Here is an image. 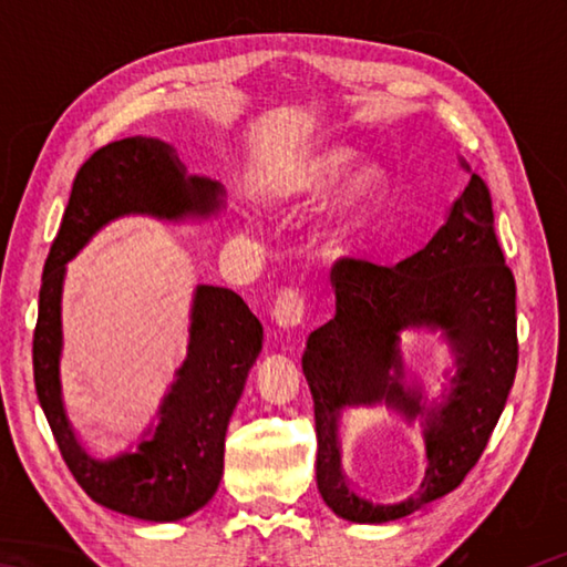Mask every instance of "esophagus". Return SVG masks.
I'll return each instance as SVG.
<instances>
[{
	"label": "esophagus",
	"instance_id": "obj_1",
	"mask_svg": "<svg viewBox=\"0 0 567 567\" xmlns=\"http://www.w3.org/2000/svg\"><path fill=\"white\" fill-rule=\"evenodd\" d=\"M305 297L295 287H287L280 295H277V302L272 307V317L275 323L280 327L282 331H292L297 327H302V319H305Z\"/></svg>",
	"mask_w": 567,
	"mask_h": 567
}]
</instances>
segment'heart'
<instances>
[{
  "mask_svg": "<svg viewBox=\"0 0 567 567\" xmlns=\"http://www.w3.org/2000/svg\"><path fill=\"white\" fill-rule=\"evenodd\" d=\"M355 151L346 146H323L277 165L262 185V202L270 209H290L315 202L341 185L355 167ZM351 175V174H350ZM352 176V175H351ZM388 197V171L368 161L348 178L341 197L336 199L321 228L323 252L339 256L365 234Z\"/></svg>",
  "mask_w": 567,
  "mask_h": 567,
  "instance_id": "1",
  "label": "heart"
}]
</instances>
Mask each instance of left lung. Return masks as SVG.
Here are the masks:
<instances>
[{"label": "left lung", "instance_id": "obj_1", "mask_svg": "<svg viewBox=\"0 0 567 567\" xmlns=\"http://www.w3.org/2000/svg\"><path fill=\"white\" fill-rule=\"evenodd\" d=\"M461 167L470 173L463 158ZM492 221L489 189L470 173L412 258L333 265L336 317L309 336L302 370L315 396L317 485L341 519H402L453 492L483 455L519 363L516 285ZM365 411L422 431L427 470L409 496L372 498L347 480L340 426Z\"/></svg>", "mask_w": 567, "mask_h": 567}]
</instances>
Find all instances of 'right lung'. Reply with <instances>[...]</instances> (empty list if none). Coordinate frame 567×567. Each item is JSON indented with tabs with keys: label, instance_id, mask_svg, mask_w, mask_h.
I'll return each mask as SVG.
<instances>
[{
	"label": "right lung",
	"instance_id": "obj_1",
	"mask_svg": "<svg viewBox=\"0 0 567 567\" xmlns=\"http://www.w3.org/2000/svg\"><path fill=\"white\" fill-rule=\"evenodd\" d=\"M224 187L187 175L161 138H124L80 167L45 260L33 380L43 414L78 485L106 509L146 522H177L207 504L224 473V439L262 348V323L234 290L197 285L187 351L155 414L131 436L110 441L97 416H72L63 392V285L68 262L114 219L141 214L161 221L209 219ZM110 426V424H106Z\"/></svg>",
	"mask_w": 567,
	"mask_h": 567
}]
</instances>
